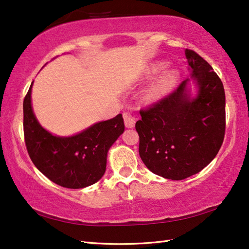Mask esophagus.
<instances>
[{"mask_svg": "<svg viewBox=\"0 0 249 249\" xmlns=\"http://www.w3.org/2000/svg\"><path fill=\"white\" fill-rule=\"evenodd\" d=\"M124 124L126 127H134L135 126V118L133 117L132 114L130 113H124Z\"/></svg>", "mask_w": 249, "mask_h": 249, "instance_id": "esophagus-1", "label": "esophagus"}]
</instances>
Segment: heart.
Here are the masks:
<instances>
[{"instance_id": "heart-1", "label": "heart", "mask_w": 249, "mask_h": 249, "mask_svg": "<svg viewBox=\"0 0 249 249\" xmlns=\"http://www.w3.org/2000/svg\"><path fill=\"white\" fill-rule=\"evenodd\" d=\"M166 63L163 61H155L150 63L144 71L143 76L146 80L153 79L159 72H160L156 77L150 84L146 87L143 93L145 102L156 103L160 101L165 95H167L171 90L175 88L179 80V72L176 69H167L163 72Z\"/></svg>"}]
</instances>
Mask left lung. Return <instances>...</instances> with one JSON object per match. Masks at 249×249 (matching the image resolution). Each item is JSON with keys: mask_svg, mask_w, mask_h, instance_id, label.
<instances>
[{"mask_svg": "<svg viewBox=\"0 0 249 249\" xmlns=\"http://www.w3.org/2000/svg\"><path fill=\"white\" fill-rule=\"evenodd\" d=\"M185 55L191 76L136 123L139 155L155 175L179 180L205 168L219 152L225 132L221 80L194 51ZM197 92L191 93V82Z\"/></svg>", "mask_w": 249, "mask_h": 249, "instance_id": "8db88e82", "label": "left lung"}]
</instances>
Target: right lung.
<instances>
[{
    "label": "right lung",
    "instance_id": "add662e5",
    "mask_svg": "<svg viewBox=\"0 0 249 249\" xmlns=\"http://www.w3.org/2000/svg\"><path fill=\"white\" fill-rule=\"evenodd\" d=\"M32 85L24 100V134L28 153L41 173L55 184L81 189L100 180L106 171L110 147L124 131L122 114L96 123L72 136H56L37 120Z\"/></svg>",
    "mask_w": 249,
    "mask_h": 249
}]
</instances>
